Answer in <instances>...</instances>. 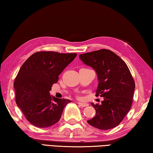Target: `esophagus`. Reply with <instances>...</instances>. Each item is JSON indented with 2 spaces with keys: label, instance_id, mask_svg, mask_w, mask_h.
<instances>
[{
  "label": "esophagus",
  "instance_id": "obj_1",
  "mask_svg": "<svg viewBox=\"0 0 153 153\" xmlns=\"http://www.w3.org/2000/svg\"><path fill=\"white\" fill-rule=\"evenodd\" d=\"M78 104H79V106H82V107H85V106H88V104H87V103H83V102H78Z\"/></svg>",
  "mask_w": 153,
  "mask_h": 153
}]
</instances>
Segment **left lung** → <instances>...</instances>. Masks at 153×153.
<instances>
[{
	"mask_svg": "<svg viewBox=\"0 0 153 153\" xmlns=\"http://www.w3.org/2000/svg\"><path fill=\"white\" fill-rule=\"evenodd\" d=\"M79 58L96 72V96L104 98L100 104H91L96 113L87 123L102 130L114 128L131 108L135 91L131 72L123 60L108 49L81 54Z\"/></svg>",
	"mask_w": 153,
	"mask_h": 153,
	"instance_id": "1",
	"label": "left lung"
}]
</instances>
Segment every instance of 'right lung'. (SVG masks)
<instances>
[{
  "mask_svg": "<svg viewBox=\"0 0 153 153\" xmlns=\"http://www.w3.org/2000/svg\"><path fill=\"white\" fill-rule=\"evenodd\" d=\"M76 53L36 52L20 68L14 81L16 104L33 126L45 128L59 121L64 107L71 101L50 95L59 75Z\"/></svg>",
  "mask_w": 153,
  "mask_h": 153,
  "instance_id": "1",
  "label": "right lung"
}]
</instances>
